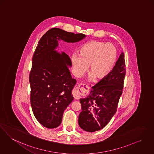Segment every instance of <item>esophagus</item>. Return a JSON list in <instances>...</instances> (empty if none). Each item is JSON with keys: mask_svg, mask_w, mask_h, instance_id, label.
<instances>
[{"mask_svg": "<svg viewBox=\"0 0 154 154\" xmlns=\"http://www.w3.org/2000/svg\"><path fill=\"white\" fill-rule=\"evenodd\" d=\"M89 90V87L84 83L79 84L72 90V95L75 99H79L82 95L85 94Z\"/></svg>", "mask_w": 154, "mask_h": 154, "instance_id": "obj_1", "label": "esophagus"}]
</instances>
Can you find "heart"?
Listing matches in <instances>:
<instances>
[{
    "label": "heart",
    "instance_id": "1",
    "mask_svg": "<svg viewBox=\"0 0 154 154\" xmlns=\"http://www.w3.org/2000/svg\"><path fill=\"white\" fill-rule=\"evenodd\" d=\"M117 58L116 47L100 41L88 42L80 48L79 55L71 57V65L74 74L78 77L87 71L88 66L90 79L99 82L105 79L112 71Z\"/></svg>",
    "mask_w": 154,
    "mask_h": 154
}]
</instances>
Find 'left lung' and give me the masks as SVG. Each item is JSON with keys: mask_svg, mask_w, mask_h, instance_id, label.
<instances>
[{"mask_svg": "<svg viewBox=\"0 0 154 154\" xmlns=\"http://www.w3.org/2000/svg\"><path fill=\"white\" fill-rule=\"evenodd\" d=\"M124 57L122 52L112 71L91 87L88 97L80 100L82 111L79 124L83 130L94 132L103 129L116 114L126 73Z\"/></svg>", "mask_w": 154, "mask_h": 154, "instance_id": "8db88e82", "label": "left lung"}]
</instances>
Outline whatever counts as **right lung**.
<instances>
[{
	"instance_id": "right-lung-1",
	"label": "right lung",
	"mask_w": 154,
	"mask_h": 154,
	"mask_svg": "<svg viewBox=\"0 0 154 154\" xmlns=\"http://www.w3.org/2000/svg\"><path fill=\"white\" fill-rule=\"evenodd\" d=\"M85 37L52 28L41 37L35 48L29 74L30 103L35 119L46 128L60 125L64 111L73 100L71 91L76 83L67 67L71 66L70 57L54 50L57 40L74 43Z\"/></svg>"
}]
</instances>
